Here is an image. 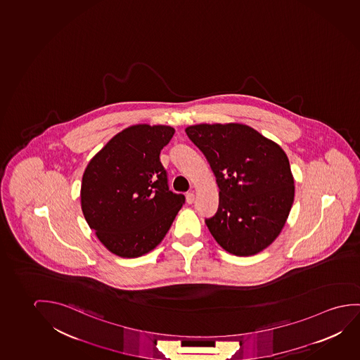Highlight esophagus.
I'll list each match as a JSON object with an SVG mask.
<instances>
[{
	"instance_id": "34e87169",
	"label": "esophagus",
	"mask_w": 360,
	"mask_h": 360,
	"mask_svg": "<svg viewBox=\"0 0 360 360\" xmlns=\"http://www.w3.org/2000/svg\"><path fill=\"white\" fill-rule=\"evenodd\" d=\"M194 199H195V195H194L193 192H189L186 195V200H187L188 204H192L194 202Z\"/></svg>"
}]
</instances>
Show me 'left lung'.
Returning <instances> with one entry per match:
<instances>
[{
    "label": "left lung",
    "instance_id": "left-lung-1",
    "mask_svg": "<svg viewBox=\"0 0 360 360\" xmlns=\"http://www.w3.org/2000/svg\"><path fill=\"white\" fill-rule=\"evenodd\" d=\"M219 187V207L205 219L210 234L236 256L255 255L276 239L291 210L295 186L286 153L241 124L186 129Z\"/></svg>",
    "mask_w": 360,
    "mask_h": 360
}]
</instances>
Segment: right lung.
Returning a JSON list of instances; mask_svg holds the SVG:
<instances>
[{"instance_id":"obj_1","label":"right lung","mask_w":360,"mask_h":360,"mask_svg":"<svg viewBox=\"0 0 360 360\" xmlns=\"http://www.w3.org/2000/svg\"><path fill=\"white\" fill-rule=\"evenodd\" d=\"M171 126L136 125L114 136L89 162L82 183V210L108 250L139 257L166 236L183 194L169 191L162 148Z\"/></svg>"}]
</instances>
